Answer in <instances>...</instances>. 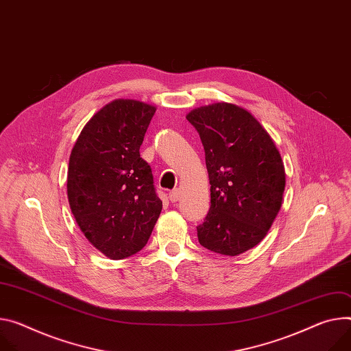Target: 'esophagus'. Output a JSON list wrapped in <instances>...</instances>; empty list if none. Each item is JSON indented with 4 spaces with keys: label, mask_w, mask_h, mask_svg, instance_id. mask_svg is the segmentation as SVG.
I'll use <instances>...</instances> for the list:
<instances>
[{
    "label": "esophagus",
    "mask_w": 351,
    "mask_h": 351,
    "mask_svg": "<svg viewBox=\"0 0 351 351\" xmlns=\"http://www.w3.org/2000/svg\"><path fill=\"white\" fill-rule=\"evenodd\" d=\"M179 197H180L179 189H173V190H171V192H169V199H171V202H172V203H176V202L179 200Z\"/></svg>",
    "instance_id": "esophagus-1"
}]
</instances>
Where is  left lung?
Here are the masks:
<instances>
[{"label":"left lung","mask_w":351,"mask_h":351,"mask_svg":"<svg viewBox=\"0 0 351 351\" xmlns=\"http://www.w3.org/2000/svg\"><path fill=\"white\" fill-rule=\"evenodd\" d=\"M186 119L203 143L211 184L199 242L237 256L266 237L281 207L285 172L280 152L262 124L237 105L202 106Z\"/></svg>","instance_id":"obj_1"}]
</instances>
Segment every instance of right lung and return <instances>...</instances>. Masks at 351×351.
Wrapping results in <instances>:
<instances>
[{
	"instance_id": "add662e5",
	"label": "right lung",
	"mask_w": 351,
	"mask_h": 351,
	"mask_svg": "<svg viewBox=\"0 0 351 351\" xmlns=\"http://www.w3.org/2000/svg\"><path fill=\"white\" fill-rule=\"evenodd\" d=\"M155 108L116 99L85 124L70 156L67 193L86 239L113 261L141 250L161 214L151 167L140 156Z\"/></svg>"
}]
</instances>
